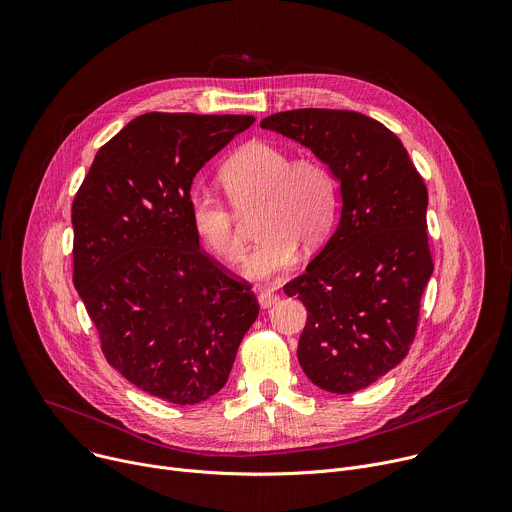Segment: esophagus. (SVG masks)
<instances>
[{"label":"esophagus","mask_w":512,"mask_h":512,"mask_svg":"<svg viewBox=\"0 0 512 512\" xmlns=\"http://www.w3.org/2000/svg\"><path fill=\"white\" fill-rule=\"evenodd\" d=\"M276 300H278V294L272 290H260V294H258V302L262 309H268V306H272Z\"/></svg>","instance_id":"esophagus-1"}]
</instances>
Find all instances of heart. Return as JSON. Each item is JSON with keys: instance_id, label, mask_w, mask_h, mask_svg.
<instances>
[{"instance_id": "heart-1", "label": "heart", "mask_w": 512, "mask_h": 512, "mask_svg": "<svg viewBox=\"0 0 512 512\" xmlns=\"http://www.w3.org/2000/svg\"><path fill=\"white\" fill-rule=\"evenodd\" d=\"M218 181L228 201L201 191L191 199V224L216 258L236 262L244 252L238 216L252 215L256 244L244 260L242 274L268 280L284 274L296 246L317 248L337 216V181L317 157H296L266 141H250L220 167ZM230 202L234 211L227 206Z\"/></svg>"}]
</instances>
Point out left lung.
<instances>
[{
	"instance_id": "obj_1",
	"label": "left lung",
	"mask_w": 512,
	"mask_h": 512,
	"mask_svg": "<svg viewBox=\"0 0 512 512\" xmlns=\"http://www.w3.org/2000/svg\"><path fill=\"white\" fill-rule=\"evenodd\" d=\"M309 147L341 181V222L284 284L309 311L298 363L315 385L353 393L383 377L416 339L432 276L428 189L401 141L357 111L296 109L260 123Z\"/></svg>"
}]
</instances>
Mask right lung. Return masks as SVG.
<instances>
[{
	"label": "right lung",
	"instance_id": "1",
	"mask_svg": "<svg viewBox=\"0 0 512 512\" xmlns=\"http://www.w3.org/2000/svg\"><path fill=\"white\" fill-rule=\"evenodd\" d=\"M254 117L147 113L102 145L72 201V282L105 359L141 391L218 393L260 304L199 246L195 173Z\"/></svg>",
	"mask_w": 512,
	"mask_h": 512
}]
</instances>
